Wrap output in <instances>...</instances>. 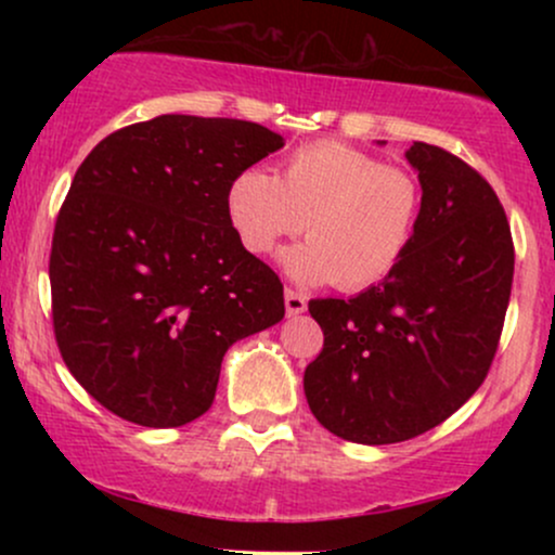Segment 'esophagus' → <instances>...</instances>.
<instances>
[{
  "label": "esophagus",
  "mask_w": 555,
  "mask_h": 555,
  "mask_svg": "<svg viewBox=\"0 0 555 555\" xmlns=\"http://www.w3.org/2000/svg\"><path fill=\"white\" fill-rule=\"evenodd\" d=\"M284 305H286V315H299L308 310V299H305V295H299L297 289H289V286H286L284 292Z\"/></svg>",
  "instance_id": "34e87169"
}]
</instances>
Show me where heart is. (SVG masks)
<instances>
[{"instance_id":"1","label":"heart","mask_w":555,"mask_h":555,"mask_svg":"<svg viewBox=\"0 0 555 555\" xmlns=\"http://www.w3.org/2000/svg\"><path fill=\"white\" fill-rule=\"evenodd\" d=\"M227 216L250 256H269L308 229L284 256L299 282L358 292L391 276L415 240L423 184L415 171L336 140L299 145L282 175L245 169L227 193Z\"/></svg>"}]
</instances>
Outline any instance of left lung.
Listing matches in <instances>:
<instances>
[{"mask_svg": "<svg viewBox=\"0 0 555 555\" xmlns=\"http://www.w3.org/2000/svg\"><path fill=\"white\" fill-rule=\"evenodd\" d=\"M406 158L423 184L406 256L358 297L308 305L323 349L305 397L352 443L410 441L454 415L486 380L512 297V227L486 177L420 140Z\"/></svg>", "mask_w": 555, "mask_h": 555, "instance_id": "8db88e82", "label": "left lung"}]
</instances>
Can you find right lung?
Instances as JSON below:
<instances>
[{
  "instance_id": "obj_1",
  "label": "right lung",
  "mask_w": 555,
  "mask_h": 555,
  "mask_svg": "<svg viewBox=\"0 0 555 555\" xmlns=\"http://www.w3.org/2000/svg\"><path fill=\"white\" fill-rule=\"evenodd\" d=\"M284 145L263 125L162 114L112 132L54 224V339L101 406L145 428L211 410L221 360L284 318V286L240 245L229 184Z\"/></svg>"
}]
</instances>
